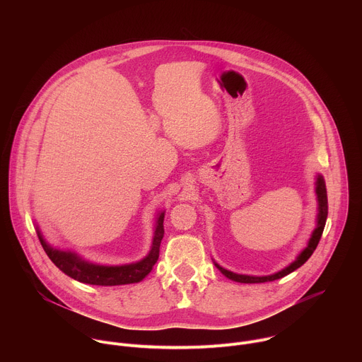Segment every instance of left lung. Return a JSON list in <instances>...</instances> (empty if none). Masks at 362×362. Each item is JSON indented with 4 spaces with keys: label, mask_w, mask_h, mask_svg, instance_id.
<instances>
[{
    "label": "left lung",
    "mask_w": 362,
    "mask_h": 362,
    "mask_svg": "<svg viewBox=\"0 0 362 362\" xmlns=\"http://www.w3.org/2000/svg\"><path fill=\"white\" fill-rule=\"evenodd\" d=\"M317 197H318V218H317V228L313 232V236L311 239H309L308 242V246L298 255L296 259L286 268H284L282 271L274 274V275H268V276H250V275H239V274H235V272H230L225 268H222L221 265H218L215 262V267L229 279L235 281V282H240V284H262V282H271V281H276V279H281L286 275H289L291 272H293L295 269L300 268L309 257H311V255L314 253V250L317 249L318 243H320V239L322 236V232H324V228H325V222H327V216H328V199H327V187H325V180L321 175H318L317 177Z\"/></svg>",
    "instance_id": "8db88e82"
}]
</instances>
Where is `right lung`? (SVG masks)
Listing matches in <instances>:
<instances>
[{"mask_svg": "<svg viewBox=\"0 0 362 362\" xmlns=\"http://www.w3.org/2000/svg\"><path fill=\"white\" fill-rule=\"evenodd\" d=\"M165 212H162L156 222V229H154L153 243L148 255L143 257L141 261L129 265L120 267H105V265H95L84 261L74 252L60 250L53 246H49L45 239L42 238L40 229L37 228V235L41 242L42 249L45 250L47 256L51 259L60 271H63L70 278L90 285H101V286H115V285H127L136 284L144 279L148 272L153 269L154 264L159 259V250L160 242L165 235L163 228Z\"/></svg>", "mask_w": 362, "mask_h": 362, "instance_id": "add662e5", "label": "right lung"}]
</instances>
